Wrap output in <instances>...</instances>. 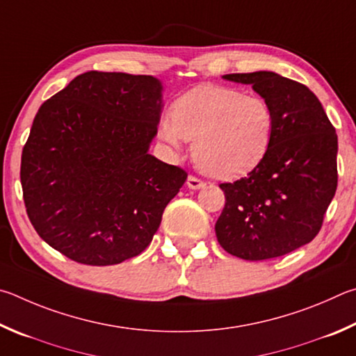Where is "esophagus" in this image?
I'll list each match as a JSON object with an SVG mask.
<instances>
[{
	"mask_svg": "<svg viewBox=\"0 0 356 356\" xmlns=\"http://www.w3.org/2000/svg\"><path fill=\"white\" fill-rule=\"evenodd\" d=\"M186 184H188L189 189H194V191L204 188V183L202 181V179H198L195 177H188V181H186Z\"/></svg>",
	"mask_w": 356,
	"mask_h": 356,
	"instance_id": "obj_1",
	"label": "esophagus"
}]
</instances>
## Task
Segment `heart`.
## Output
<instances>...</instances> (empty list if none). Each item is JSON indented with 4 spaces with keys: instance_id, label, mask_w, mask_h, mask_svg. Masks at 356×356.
Wrapping results in <instances>:
<instances>
[{
    "instance_id": "obj_1",
    "label": "heart",
    "mask_w": 356,
    "mask_h": 356,
    "mask_svg": "<svg viewBox=\"0 0 356 356\" xmlns=\"http://www.w3.org/2000/svg\"><path fill=\"white\" fill-rule=\"evenodd\" d=\"M158 134L168 147L194 140L192 158L203 173L238 179L266 158L273 137V112L263 97L203 84L172 104Z\"/></svg>"
}]
</instances>
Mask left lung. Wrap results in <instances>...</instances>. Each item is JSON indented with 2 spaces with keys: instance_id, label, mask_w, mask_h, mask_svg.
<instances>
[{
  "instance_id": "8db88e82",
  "label": "left lung",
  "mask_w": 356,
  "mask_h": 356,
  "mask_svg": "<svg viewBox=\"0 0 356 356\" xmlns=\"http://www.w3.org/2000/svg\"><path fill=\"white\" fill-rule=\"evenodd\" d=\"M270 104L273 137L263 162L234 183L220 184L225 208L216 236L247 261L283 257L316 238L338 186V136L307 86L273 72L232 73Z\"/></svg>"
}]
</instances>
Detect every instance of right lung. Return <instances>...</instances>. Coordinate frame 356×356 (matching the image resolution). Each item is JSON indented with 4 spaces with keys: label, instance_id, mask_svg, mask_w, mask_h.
<instances>
[{
    "label": "right lung",
    "instance_id": "obj_1",
    "mask_svg": "<svg viewBox=\"0 0 356 356\" xmlns=\"http://www.w3.org/2000/svg\"><path fill=\"white\" fill-rule=\"evenodd\" d=\"M162 90L154 76L87 72L40 106L20 179L29 220L54 250L112 266L152 242L188 178L148 153Z\"/></svg>",
    "mask_w": 356,
    "mask_h": 356
}]
</instances>
